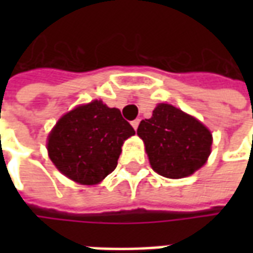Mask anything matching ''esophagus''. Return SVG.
Listing matches in <instances>:
<instances>
[{
  "label": "esophagus",
  "instance_id": "obj_1",
  "mask_svg": "<svg viewBox=\"0 0 253 253\" xmlns=\"http://www.w3.org/2000/svg\"><path fill=\"white\" fill-rule=\"evenodd\" d=\"M131 126L134 127V130H137L138 126H139V119H135V121L131 122Z\"/></svg>",
  "mask_w": 253,
  "mask_h": 253
}]
</instances>
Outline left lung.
<instances>
[{"mask_svg":"<svg viewBox=\"0 0 253 253\" xmlns=\"http://www.w3.org/2000/svg\"><path fill=\"white\" fill-rule=\"evenodd\" d=\"M137 134L142 138L154 172L168 179L192 175L211 153L210 130L170 104L160 103L152 118L139 123Z\"/></svg>","mask_w":253,"mask_h":253,"instance_id":"left-lung-1","label":"left lung"}]
</instances>
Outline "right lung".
Listing matches in <instances>:
<instances>
[{"label": "right lung", "mask_w": 253, "mask_h": 253, "mask_svg": "<svg viewBox=\"0 0 253 253\" xmlns=\"http://www.w3.org/2000/svg\"><path fill=\"white\" fill-rule=\"evenodd\" d=\"M134 134L121 111L93 100L57 122L47 138L48 157L66 177L93 186L115 169L123 142Z\"/></svg>", "instance_id": "1"}]
</instances>
